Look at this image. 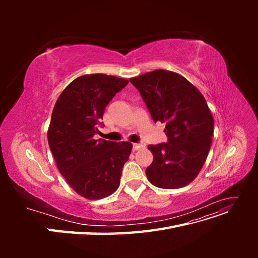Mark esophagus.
I'll return each mask as SVG.
<instances>
[{"instance_id":"obj_1","label":"esophagus","mask_w":258,"mask_h":258,"mask_svg":"<svg viewBox=\"0 0 258 258\" xmlns=\"http://www.w3.org/2000/svg\"><path fill=\"white\" fill-rule=\"evenodd\" d=\"M144 146H145V144H143V143H134V145H132V147H134V151H138V150H140V148H142Z\"/></svg>"}]
</instances>
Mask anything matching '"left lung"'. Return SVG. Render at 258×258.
<instances>
[{
  "label": "left lung",
  "instance_id": "obj_1",
  "mask_svg": "<svg viewBox=\"0 0 258 258\" xmlns=\"http://www.w3.org/2000/svg\"><path fill=\"white\" fill-rule=\"evenodd\" d=\"M154 121L166 123L167 143L148 145L153 162L145 170L154 186L175 189L191 183L204 167L214 120L202 93L185 77L155 70L130 79Z\"/></svg>",
  "mask_w": 258,
  "mask_h": 258
}]
</instances>
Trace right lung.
<instances>
[{
  "mask_svg": "<svg viewBox=\"0 0 258 258\" xmlns=\"http://www.w3.org/2000/svg\"><path fill=\"white\" fill-rule=\"evenodd\" d=\"M128 83L112 75H83L67 86L54 104L47 131L50 151L67 183L86 199L108 197L119 187L132 144L93 136L106 105Z\"/></svg>",
  "mask_w": 258,
  "mask_h": 258,
  "instance_id": "right-lung-1",
  "label": "right lung"
}]
</instances>
